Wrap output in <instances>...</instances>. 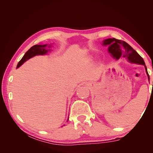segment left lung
Here are the masks:
<instances>
[{"label": "left lung", "mask_w": 153, "mask_h": 153, "mask_svg": "<svg viewBox=\"0 0 153 153\" xmlns=\"http://www.w3.org/2000/svg\"><path fill=\"white\" fill-rule=\"evenodd\" d=\"M103 45L108 46V52L113 58L116 60H118L121 56H123L124 57H126L129 62L144 66L148 80L149 81V75L147 73L144 61L140 55L135 50L133 49L130 45L124 41L115 38H108L103 40Z\"/></svg>", "instance_id": "obj_1"}]
</instances>
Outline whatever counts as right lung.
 I'll list each match as a JSON object with an SVG mask.
<instances>
[{
    "instance_id": "add662e5",
    "label": "right lung",
    "mask_w": 153,
    "mask_h": 153,
    "mask_svg": "<svg viewBox=\"0 0 153 153\" xmlns=\"http://www.w3.org/2000/svg\"><path fill=\"white\" fill-rule=\"evenodd\" d=\"M52 47V45H36L33 47H32L27 52L25 53V55L23 56L22 59L18 63L16 68H18L20 67L23 64H24L27 60L33 57L36 55H43L48 54V52H50L52 49H50ZM69 120V117L68 119Z\"/></svg>"
}]
</instances>
